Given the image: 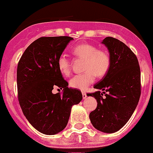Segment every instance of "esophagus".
<instances>
[{"label": "esophagus", "mask_w": 153, "mask_h": 153, "mask_svg": "<svg viewBox=\"0 0 153 153\" xmlns=\"http://www.w3.org/2000/svg\"><path fill=\"white\" fill-rule=\"evenodd\" d=\"M82 98H83V99H86V98L87 97V95H86V92H82Z\"/></svg>", "instance_id": "esophagus-1"}]
</instances>
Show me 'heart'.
<instances>
[{
    "label": "heart",
    "instance_id": "b5f03b06",
    "mask_svg": "<svg viewBox=\"0 0 153 153\" xmlns=\"http://www.w3.org/2000/svg\"><path fill=\"white\" fill-rule=\"evenodd\" d=\"M72 53L76 58L84 60L82 69L85 72L76 75L70 80L71 87L84 90L95 81L96 77L102 78L108 74L111 68V58L105 50L98 49L90 44H80L72 49ZM57 69L64 76L71 74V63L62 54L57 58Z\"/></svg>",
    "mask_w": 153,
    "mask_h": 153
}]
</instances>
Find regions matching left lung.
<instances>
[{"label":"left lung","mask_w":153,"mask_h":153,"mask_svg":"<svg viewBox=\"0 0 153 153\" xmlns=\"http://www.w3.org/2000/svg\"><path fill=\"white\" fill-rule=\"evenodd\" d=\"M111 58V68L99 82L93 96L97 107L89 114L93 127L114 133L124 127L137 108L141 94L140 68L137 56L124 42L113 37L102 41Z\"/></svg>","instance_id":"8db88e82"}]
</instances>
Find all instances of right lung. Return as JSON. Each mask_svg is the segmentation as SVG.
Masks as SVG:
<instances>
[{
  "mask_svg": "<svg viewBox=\"0 0 153 153\" xmlns=\"http://www.w3.org/2000/svg\"><path fill=\"white\" fill-rule=\"evenodd\" d=\"M73 39L69 36L39 38L26 49L18 63L19 105L31 125L47 135L65 128L71 108L82 99L80 90L67 87L68 82L57 69V58ZM55 86L64 89L62 95L52 93Z\"/></svg>",
  "mask_w": 153,
  "mask_h": 153,
  "instance_id": "right-lung-1",
  "label": "right lung"
}]
</instances>
